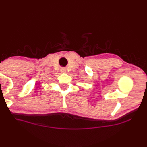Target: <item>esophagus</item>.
Segmentation results:
<instances>
[{
  "instance_id": "1",
  "label": "esophagus",
  "mask_w": 147,
  "mask_h": 147,
  "mask_svg": "<svg viewBox=\"0 0 147 147\" xmlns=\"http://www.w3.org/2000/svg\"><path fill=\"white\" fill-rule=\"evenodd\" d=\"M61 72H63V73H65V72H66V69H65V68H61Z\"/></svg>"
}]
</instances>
